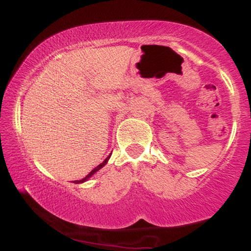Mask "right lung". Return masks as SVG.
<instances>
[{
  "label": "right lung",
  "mask_w": 251,
  "mask_h": 251,
  "mask_svg": "<svg viewBox=\"0 0 251 251\" xmlns=\"http://www.w3.org/2000/svg\"><path fill=\"white\" fill-rule=\"evenodd\" d=\"M108 159H109V155H108V157L107 158H106V159L105 160H103V162L101 163V164H100V165H98L97 166V168L96 169H93V170H92V171L91 172H89V174L87 175V176H86V177L85 178H82V179L81 180H74V183H83V181H85V180H87L88 179V178L89 177H91V176H93L94 174H96V172L97 171H99V170L100 169H101L102 168V166H105L106 165V163H107L108 162Z\"/></svg>",
  "instance_id": "right-lung-1"
}]
</instances>
